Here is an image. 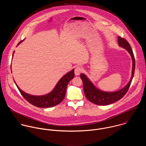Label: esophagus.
<instances>
[{
	"label": "esophagus",
	"mask_w": 146,
	"mask_h": 146,
	"mask_svg": "<svg viewBox=\"0 0 146 146\" xmlns=\"http://www.w3.org/2000/svg\"><path fill=\"white\" fill-rule=\"evenodd\" d=\"M82 68L80 66H77L75 69V75L78 76L82 72Z\"/></svg>",
	"instance_id": "obj_1"
}]
</instances>
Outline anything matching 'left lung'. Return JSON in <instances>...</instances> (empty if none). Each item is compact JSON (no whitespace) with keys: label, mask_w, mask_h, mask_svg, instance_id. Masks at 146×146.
<instances>
[{"label":"left lung","mask_w":146,"mask_h":146,"mask_svg":"<svg viewBox=\"0 0 146 146\" xmlns=\"http://www.w3.org/2000/svg\"><path fill=\"white\" fill-rule=\"evenodd\" d=\"M119 45L124 48L130 54L133 61V68L131 77L127 84L121 89L113 92H106L97 89L92 83L86 76L84 74H80V78L83 83L84 92L86 98L91 102L97 105H108L113 104L120 99H121L127 93L132 79L134 76L135 62V58L133 52V50L128 42L124 38L118 37Z\"/></svg>","instance_id":"obj_1"}]
</instances>
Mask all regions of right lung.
I'll return each mask as SVG.
<instances>
[{
  "label": "right lung",
  "mask_w": 146,
  "mask_h": 146,
  "mask_svg": "<svg viewBox=\"0 0 146 146\" xmlns=\"http://www.w3.org/2000/svg\"><path fill=\"white\" fill-rule=\"evenodd\" d=\"M22 41L23 40H21V42H19L17 45ZM15 51L13 52V53ZM74 69H73L63 76L50 93L42 96H32L26 93L23 91L21 90L16 83L15 82V83L21 95L30 104L38 107L48 108L55 106L62 101L66 95L67 86L69 82L74 78Z\"/></svg>",
  "instance_id": "obj_1"
}]
</instances>
